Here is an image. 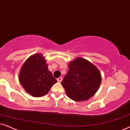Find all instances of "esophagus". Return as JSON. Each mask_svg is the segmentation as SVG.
Listing matches in <instances>:
<instances>
[{
  "mask_svg": "<svg viewBox=\"0 0 130 130\" xmlns=\"http://www.w3.org/2000/svg\"><path fill=\"white\" fill-rule=\"evenodd\" d=\"M57 80V82L60 83V82H61L62 80H63V78H62L61 77H58Z\"/></svg>",
  "mask_w": 130,
  "mask_h": 130,
  "instance_id": "34e87169",
  "label": "esophagus"
}]
</instances>
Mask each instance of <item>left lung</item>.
I'll return each mask as SVG.
<instances>
[{
  "instance_id": "left-lung-1",
  "label": "left lung",
  "mask_w": 130,
  "mask_h": 130,
  "mask_svg": "<svg viewBox=\"0 0 130 130\" xmlns=\"http://www.w3.org/2000/svg\"><path fill=\"white\" fill-rule=\"evenodd\" d=\"M98 69L85 58L77 57L69 64V71L61 84L69 98L86 101L95 95L101 83Z\"/></svg>"
}]
</instances>
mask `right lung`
Masks as SVG:
<instances>
[{
    "mask_svg": "<svg viewBox=\"0 0 130 130\" xmlns=\"http://www.w3.org/2000/svg\"><path fill=\"white\" fill-rule=\"evenodd\" d=\"M19 79L25 91L34 97L45 95L57 82L41 54H34L26 60L21 67Z\"/></svg>",
    "mask_w": 130,
    "mask_h": 130,
    "instance_id": "add662e5",
    "label": "right lung"
}]
</instances>
